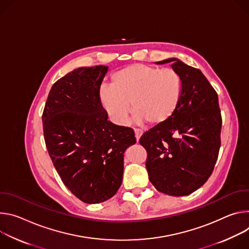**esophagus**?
<instances>
[{"instance_id": "obj_1", "label": "esophagus", "mask_w": 249, "mask_h": 249, "mask_svg": "<svg viewBox=\"0 0 249 249\" xmlns=\"http://www.w3.org/2000/svg\"><path fill=\"white\" fill-rule=\"evenodd\" d=\"M134 133H135V139H136V141L139 142L140 139H141V136H142V133H143V131H142V129H140V128H134Z\"/></svg>"}]
</instances>
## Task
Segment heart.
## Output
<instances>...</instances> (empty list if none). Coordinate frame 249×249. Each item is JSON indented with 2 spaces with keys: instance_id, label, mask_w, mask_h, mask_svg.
Masks as SVG:
<instances>
[{
  "instance_id": "b5f03b06",
  "label": "heart",
  "mask_w": 249,
  "mask_h": 249,
  "mask_svg": "<svg viewBox=\"0 0 249 249\" xmlns=\"http://www.w3.org/2000/svg\"><path fill=\"white\" fill-rule=\"evenodd\" d=\"M112 86L100 90V101L110 120L119 125L126 122L131 103L137 121L146 120L151 124L166 122L177 109L182 93L176 71L144 64H131L115 72Z\"/></svg>"
}]
</instances>
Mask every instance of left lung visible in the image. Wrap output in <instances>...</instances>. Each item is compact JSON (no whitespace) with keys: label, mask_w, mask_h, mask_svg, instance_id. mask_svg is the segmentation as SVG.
<instances>
[{"label":"left lung","mask_w":249,"mask_h":249,"mask_svg":"<svg viewBox=\"0 0 249 249\" xmlns=\"http://www.w3.org/2000/svg\"><path fill=\"white\" fill-rule=\"evenodd\" d=\"M182 82L173 116L144 132L140 143L147 152L146 169L152 185L169 196H187L203 186L214 168L220 147L222 115L215 90L200 69L176 58Z\"/></svg>","instance_id":"8db88e82"}]
</instances>
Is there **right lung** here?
Listing matches in <instances>:
<instances>
[{
  "label": "right lung",
  "instance_id": "right-lung-1",
  "mask_svg": "<svg viewBox=\"0 0 249 249\" xmlns=\"http://www.w3.org/2000/svg\"><path fill=\"white\" fill-rule=\"evenodd\" d=\"M107 66L81 67L56 81L42 114L48 154L64 185L79 200L98 204L123 182L124 153L136 142L130 127L107 121L100 88Z\"/></svg>",
  "mask_w": 249,
  "mask_h": 249
}]
</instances>
